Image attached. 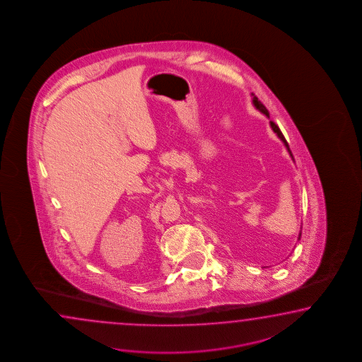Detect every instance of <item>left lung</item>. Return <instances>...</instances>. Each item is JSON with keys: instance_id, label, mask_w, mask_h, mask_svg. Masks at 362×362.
I'll return each mask as SVG.
<instances>
[{"instance_id": "left-lung-1", "label": "left lung", "mask_w": 362, "mask_h": 362, "mask_svg": "<svg viewBox=\"0 0 362 362\" xmlns=\"http://www.w3.org/2000/svg\"><path fill=\"white\" fill-rule=\"evenodd\" d=\"M252 96H253V105H255V109H258L261 113L264 114L266 117H269V110L266 109V107L263 105L262 103L258 100V98L257 96H255V93H252ZM269 126H271V128H272V131L276 134L277 137L281 140V141L284 142V145L286 146V149H288V151H289V154H291V159L294 160V158H293V154H291V149H289V145H288V142H286V140H285V137H284L283 134H281V131H280V128L277 127L276 124L274 123V122L271 121L269 122ZM298 239H300V233H299V236H298Z\"/></svg>"}]
</instances>
